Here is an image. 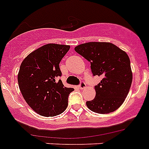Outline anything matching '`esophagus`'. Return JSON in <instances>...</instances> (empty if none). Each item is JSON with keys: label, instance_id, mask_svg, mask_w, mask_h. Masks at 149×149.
Wrapping results in <instances>:
<instances>
[{"label": "esophagus", "instance_id": "34e87169", "mask_svg": "<svg viewBox=\"0 0 149 149\" xmlns=\"http://www.w3.org/2000/svg\"><path fill=\"white\" fill-rule=\"evenodd\" d=\"M79 88H80V89H84L86 88V84H85V82L84 81H81L80 83V84H79Z\"/></svg>", "mask_w": 149, "mask_h": 149}]
</instances>
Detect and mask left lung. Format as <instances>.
<instances>
[{
    "mask_svg": "<svg viewBox=\"0 0 149 149\" xmlns=\"http://www.w3.org/2000/svg\"><path fill=\"white\" fill-rule=\"evenodd\" d=\"M77 53L91 62L93 75L102 76L95 87L96 95L87 107L98 114H108L119 108L132 82L130 59L125 52L109 42H88L74 47Z\"/></svg>",
    "mask_w": 149,
    "mask_h": 149,
    "instance_id": "obj_1",
    "label": "left lung"
}]
</instances>
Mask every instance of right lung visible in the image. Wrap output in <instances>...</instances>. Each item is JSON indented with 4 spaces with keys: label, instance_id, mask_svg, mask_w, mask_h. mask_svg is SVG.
<instances>
[{
    "label": "right lung",
    "instance_id": "right-lung-1",
    "mask_svg": "<svg viewBox=\"0 0 149 149\" xmlns=\"http://www.w3.org/2000/svg\"><path fill=\"white\" fill-rule=\"evenodd\" d=\"M69 49V45L47 44L30 53L20 66V91L27 104L40 115L56 116L68 107V97L74 88L65 87L57 78L61 76L59 64Z\"/></svg>",
    "mask_w": 149,
    "mask_h": 149
}]
</instances>
